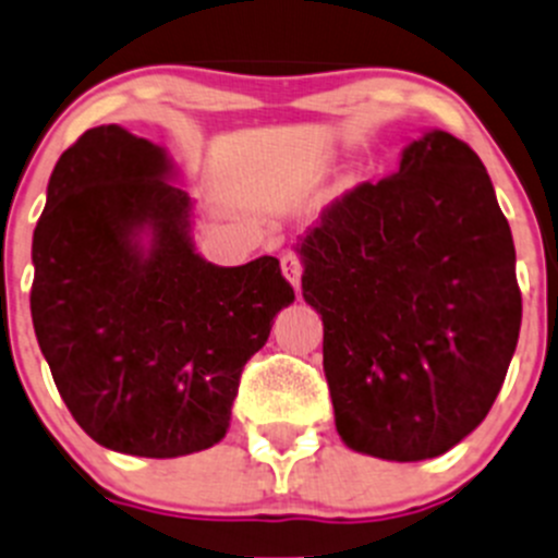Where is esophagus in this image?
<instances>
[{"label": "esophagus", "mask_w": 558, "mask_h": 558, "mask_svg": "<svg viewBox=\"0 0 558 558\" xmlns=\"http://www.w3.org/2000/svg\"><path fill=\"white\" fill-rule=\"evenodd\" d=\"M280 267H283V275L289 278V283L300 291L302 272H305V264H302V258L296 256V253H286V256L280 258Z\"/></svg>", "instance_id": "esophagus-1"}]
</instances>
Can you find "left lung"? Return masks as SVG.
Returning a JSON list of instances; mask_svg holds the SVG:
<instances>
[{
    "label": "left lung",
    "mask_w": 558,
    "mask_h": 558,
    "mask_svg": "<svg viewBox=\"0 0 558 558\" xmlns=\"http://www.w3.org/2000/svg\"><path fill=\"white\" fill-rule=\"evenodd\" d=\"M351 450L425 461L494 405L521 332L515 245L469 144L430 130L400 169L322 209L300 242Z\"/></svg>",
    "instance_id": "8db88e82"
}]
</instances>
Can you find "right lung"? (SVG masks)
<instances>
[{"label":"right lung","mask_w":558,"mask_h":558,"mask_svg":"<svg viewBox=\"0 0 558 558\" xmlns=\"http://www.w3.org/2000/svg\"><path fill=\"white\" fill-rule=\"evenodd\" d=\"M163 149L119 124L81 135L32 240V322L75 423L108 450L177 458L226 436L245 362L294 302L278 258L204 262ZM154 229L142 252L134 231Z\"/></svg>","instance_id":"add662e5"}]
</instances>
